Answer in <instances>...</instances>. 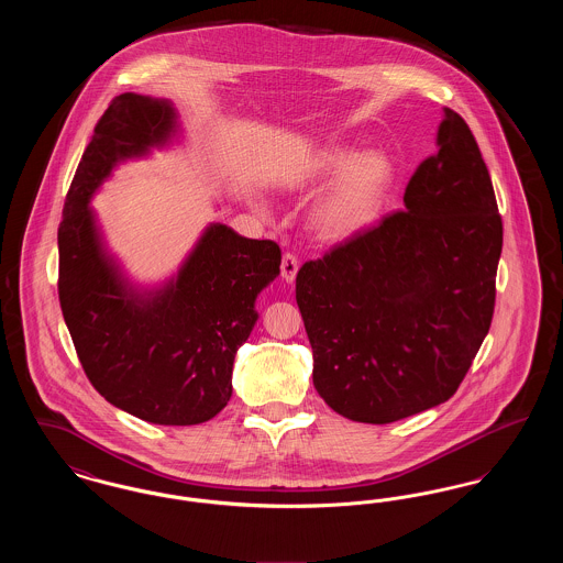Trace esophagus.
Wrapping results in <instances>:
<instances>
[{
    "instance_id": "obj_1",
    "label": "esophagus",
    "mask_w": 563,
    "mask_h": 563,
    "mask_svg": "<svg viewBox=\"0 0 563 563\" xmlns=\"http://www.w3.org/2000/svg\"><path fill=\"white\" fill-rule=\"evenodd\" d=\"M297 269H299V262L295 257L294 253H285L283 255V262H280V274L287 283H294L295 276H297Z\"/></svg>"
}]
</instances>
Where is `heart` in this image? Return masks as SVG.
Instances as JSON below:
<instances>
[{"label": "heart", "mask_w": 563, "mask_h": 563, "mask_svg": "<svg viewBox=\"0 0 563 563\" xmlns=\"http://www.w3.org/2000/svg\"><path fill=\"white\" fill-rule=\"evenodd\" d=\"M310 211V223L324 241H350L365 232L379 213L393 184V164L379 152L354 154L346 145H333L306 166L301 184H324Z\"/></svg>", "instance_id": "1"}]
</instances>
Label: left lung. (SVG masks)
Returning <instances> with one entry per match:
<instances>
[{"label":"left lung","instance_id":"left-lung-1","mask_svg":"<svg viewBox=\"0 0 563 563\" xmlns=\"http://www.w3.org/2000/svg\"><path fill=\"white\" fill-rule=\"evenodd\" d=\"M405 211L306 262L295 299L312 382L340 416L388 424L448 401L489 331L503 219L479 145L450 108Z\"/></svg>","mask_w":563,"mask_h":563}]
</instances>
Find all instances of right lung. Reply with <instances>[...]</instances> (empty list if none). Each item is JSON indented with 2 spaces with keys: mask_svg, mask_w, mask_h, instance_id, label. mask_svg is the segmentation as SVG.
<instances>
[{
  "mask_svg": "<svg viewBox=\"0 0 563 563\" xmlns=\"http://www.w3.org/2000/svg\"><path fill=\"white\" fill-rule=\"evenodd\" d=\"M177 131L166 99L126 92L109 103L65 198L58 299L101 397L152 424L191 427L230 401L234 356L257 322V295L280 274V249L211 223L162 287L124 276L90 200L120 162L164 147Z\"/></svg>",
  "mask_w": 563,
  "mask_h": 563,
  "instance_id": "add662e5",
  "label": "right lung"
}]
</instances>
